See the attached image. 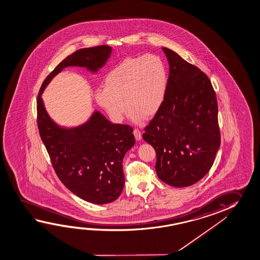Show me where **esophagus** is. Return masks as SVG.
I'll return each instance as SVG.
<instances>
[{
	"instance_id": "esophagus-1",
	"label": "esophagus",
	"mask_w": 260,
	"mask_h": 260,
	"mask_svg": "<svg viewBox=\"0 0 260 260\" xmlns=\"http://www.w3.org/2000/svg\"><path fill=\"white\" fill-rule=\"evenodd\" d=\"M134 135H135L136 140H141V138H142V133H141L140 130H139L138 128H136V129L134 130Z\"/></svg>"
}]
</instances>
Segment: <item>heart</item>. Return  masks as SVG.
<instances>
[{
	"mask_svg": "<svg viewBox=\"0 0 260 260\" xmlns=\"http://www.w3.org/2000/svg\"><path fill=\"white\" fill-rule=\"evenodd\" d=\"M167 85V68L159 56L126 58L108 72L104 89L95 92V101L114 122L123 120L125 106L133 120L140 122L143 116L149 118L159 111Z\"/></svg>",
	"mask_w": 260,
	"mask_h": 260,
	"instance_id": "1",
	"label": "heart"
}]
</instances>
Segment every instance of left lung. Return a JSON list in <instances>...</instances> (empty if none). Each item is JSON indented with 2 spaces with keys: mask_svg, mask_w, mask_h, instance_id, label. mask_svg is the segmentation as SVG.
<instances>
[{
  "mask_svg": "<svg viewBox=\"0 0 260 260\" xmlns=\"http://www.w3.org/2000/svg\"><path fill=\"white\" fill-rule=\"evenodd\" d=\"M162 50L170 66L167 90L143 138L156 152L158 177L181 188L200 181L214 162L220 145L218 102L204 72L173 50Z\"/></svg>",
  "mask_w": 260,
  "mask_h": 260,
  "instance_id": "obj_1",
  "label": "left lung"
}]
</instances>
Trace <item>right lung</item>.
<instances>
[{
    "instance_id": "obj_1",
    "label": "right lung",
    "mask_w": 260,
    "mask_h": 260,
    "mask_svg": "<svg viewBox=\"0 0 260 260\" xmlns=\"http://www.w3.org/2000/svg\"><path fill=\"white\" fill-rule=\"evenodd\" d=\"M109 46H95L75 51L63 59L42 83L37 99L39 133L58 179L84 201L107 204L123 190V158L136 144L133 128L112 124L95 111L86 124L62 128L46 111L42 94L47 85L64 68L79 66L96 72L111 54Z\"/></svg>"
}]
</instances>
